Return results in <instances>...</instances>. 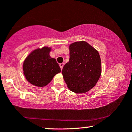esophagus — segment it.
Returning <instances> with one entry per match:
<instances>
[{"label":"esophagus","instance_id":"34e87169","mask_svg":"<svg viewBox=\"0 0 132 132\" xmlns=\"http://www.w3.org/2000/svg\"><path fill=\"white\" fill-rule=\"evenodd\" d=\"M64 63H61V64H59V66H60V67H61V70H62V68H63V67H64Z\"/></svg>","mask_w":132,"mask_h":132}]
</instances>
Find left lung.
Returning <instances> with one entry per match:
<instances>
[{"instance_id":"left-lung-1","label":"left lung","mask_w":132,"mask_h":132,"mask_svg":"<svg viewBox=\"0 0 132 132\" xmlns=\"http://www.w3.org/2000/svg\"><path fill=\"white\" fill-rule=\"evenodd\" d=\"M70 59L62 70L68 89L76 93H85L98 82L102 73L98 51L86 41H77L69 46Z\"/></svg>"}]
</instances>
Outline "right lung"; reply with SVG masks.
Masks as SVG:
<instances>
[{"label": "right lung", "mask_w": 132, "mask_h": 132, "mask_svg": "<svg viewBox=\"0 0 132 132\" xmlns=\"http://www.w3.org/2000/svg\"><path fill=\"white\" fill-rule=\"evenodd\" d=\"M50 51L51 47H48L37 48L24 61L23 73L26 80L33 85L38 87L46 86L61 71L56 59L50 57Z\"/></svg>", "instance_id": "1"}]
</instances>
